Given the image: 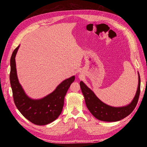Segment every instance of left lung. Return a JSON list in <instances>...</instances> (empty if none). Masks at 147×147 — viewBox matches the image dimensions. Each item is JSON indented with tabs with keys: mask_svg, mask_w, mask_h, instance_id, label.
Here are the masks:
<instances>
[{
	"mask_svg": "<svg viewBox=\"0 0 147 147\" xmlns=\"http://www.w3.org/2000/svg\"><path fill=\"white\" fill-rule=\"evenodd\" d=\"M138 74L139 84L135 97L129 104L121 107H115L102 102L93 91L81 81L80 85L86 107L93 116L100 121L113 122L119 121L130 115L136 107L140 92V78L139 74Z\"/></svg>",
	"mask_w": 147,
	"mask_h": 147,
	"instance_id": "obj_1",
	"label": "left lung"
}]
</instances>
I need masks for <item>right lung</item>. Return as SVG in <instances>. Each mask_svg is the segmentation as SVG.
<instances>
[{
    "label": "right lung",
    "mask_w": 147,
    "mask_h": 147,
    "mask_svg": "<svg viewBox=\"0 0 147 147\" xmlns=\"http://www.w3.org/2000/svg\"><path fill=\"white\" fill-rule=\"evenodd\" d=\"M20 46L13 51L10 59V81L15 105L23 116L37 125H46L56 119L64 106V97L75 76L65 80L50 94L40 99H32L26 94L18 79L15 56Z\"/></svg>",
    "instance_id": "add662e5"
}]
</instances>
